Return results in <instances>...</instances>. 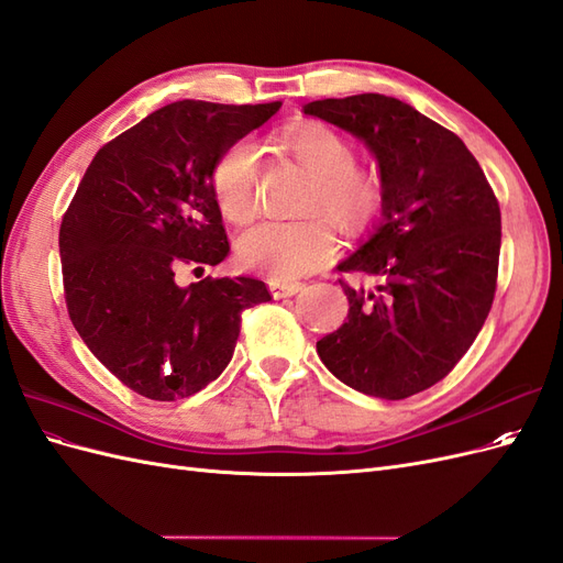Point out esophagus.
I'll list each match as a JSON object with an SVG mask.
<instances>
[{
    "label": "esophagus",
    "mask_w": 563,
    "mask_h": 563,
    "mask_svg": "<svg viewBox=\"0 0 563 563\" xmlns=\"http://www.w3.org/2000/svg\"><path fill=\"white\" fill-rule=\"evenodd\" d=\"M267 286H269V294L275 298H286V296H296L298 291H302L300 282H284V279H277V277H269L267 279Z\"/></svg>",
    "instance_id": "34e87169"
}]
</instances>
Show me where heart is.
<instances>
[{"mask_svg": "<svg viewBox=\"0 0 563 563\" xmlns=\"http://www.w3.org/2000/svg\"><path fill=\"white\" fill-rule=\"evenodd\" d=\"M314 180L305 199V211H323L350 230L368 225L383 211L385 183L373 168L356 166L354 145L335 129L310 122L282 141ZM258 155L246 141L230 145L213 164L211 190L220 213L242 223L255 211ZM340 251V240L329 218L261 220L236 240V255L244 267L267 272L277 279H294L329 265Z\"/></svg>", "mask_w": 563, "mask_h": 563, "instance_id": "heart-1", "label": "heart"}]
</instances>
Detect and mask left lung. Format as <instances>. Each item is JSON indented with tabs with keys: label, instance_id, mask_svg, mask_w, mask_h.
<instances>
[{
	"label": "left lung",
	"instance_id": "1",
	"mask_svg": "<svg viewBox=\"0 0 563 563\" xmlns=\"http://www.w3.org/2000/svg\"><path fill=\"white\" fill-rule=\"evenodd\" d=\"M302 112L364 141L385 183L373 234L338 265L376 286L340 282L347 321L319 340V360L368 397L418 395L449 376L490 312L498 199L465 143L397 98H323Z\"/></svg>",
	"mask_w": 563,
	"mask_h": 563
}]
</instances>
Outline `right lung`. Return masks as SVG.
Listing matches in <instances>:
<instances>
[{
    "label": "right lung",
    "mask_w": 563,
    "mask_h": 563,
    "mask_svg": "<svg viewBox=\"0 0 563 563\" xmlns=\"http://www.w3.org/2000/svg\"><path fill=\"white\" fill-rule=\"evenodd\" d=\"M282 103L178 100L98 150L60 225L67 314L114 378L155 401L192 397L230 364L253 277L176 282L230 253L211 190L216 159Z\"/></svg>",
    "instance_id": "1"
}]
</instances>
